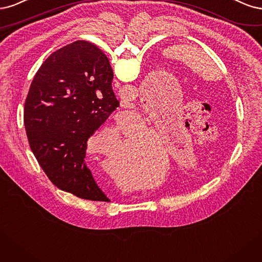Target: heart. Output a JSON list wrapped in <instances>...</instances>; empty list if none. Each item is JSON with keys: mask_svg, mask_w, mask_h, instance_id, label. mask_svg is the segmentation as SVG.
I'll return each instance as SVG.
<instances>
[{"mask_svg": "<svg viewBox=\"0 0 262 262\" xmlns=\"http://www.w3.org/2000/svg\"><path fill=\"white\" fill-rule=\"evenodd\" d=\"M142 130L146 128V126H145V124H142L141 125V127H140ZM104 137H107V139L112 142V140H114L115 139V137H116V132H115V129H113V128H108V129H106L105 132H104ZM137 143H140V142H138L137 141ZM132 149H129L128 147L125 149V151L126 152H128V151H130ZM103 155H106V156H110L111 155V151L110 150H105V151H103ZM121 162H119V163H122V164H126L127 162H132V161H136V160L135 159H127V158H125V159H123V160H120Z\"/></svg>", "mask_w": 262, "mask_h": 262, "instance_id": "obj_1", "label": "heart"}]
</instances>
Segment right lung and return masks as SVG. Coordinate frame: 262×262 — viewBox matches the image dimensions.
Returning <instances> with one entry per match:
<instances>
[{
	"mask_svg": "<svg viewBox=\"0 0 262 262\" xmlns=\"http://www.w3.org/2000/svg\"><path fill=\"white\" fill-rule=\"evenodd\" d=\"M104 53L78 40L53 52L33 78L24 108L30 149L49 180L76 197L110 201L86 164L87 141L120 105Z\"/></svg>",
	"mask_w": 262,
	"mask_h": 262,
	"instance_id": "1",
	"label": "right lung"
}]
</instances>
